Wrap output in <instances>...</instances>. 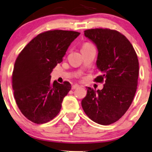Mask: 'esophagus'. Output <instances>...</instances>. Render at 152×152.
Returning a JSON list of instances; mask_svg holds the SVG:
<instances>
[{"label": "esophagus", "instance_id": "34e87169", "mask_svg": "<svg viewBox=\"0 0 152 152\" xmlns=\"http://www.w3.org/2000/svg\"><path fill=\"white\" fill-rule=\"evenodd\" d=\"M79 87H80V86H79L78 84H75V85H73V86H72V89H77V88H78Z\"/></svg>", "mask_w": 152, "mask_h": 152}]
</instances>
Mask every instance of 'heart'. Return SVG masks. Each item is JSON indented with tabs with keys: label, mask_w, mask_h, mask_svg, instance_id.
<instances>
[{
	"label": "heart",
	"mask_w": 152,
	"mask_h": 152,
	"mask_svg": "<svg viewBox=\"0 0 152 152\" xmlns=\"http://www.w3.org/2000/svg\"><path fill=\"white\" fill-rule=\"evenodd\" d=\"M91 46H93L91 44V43H85L83 44L82 45V48H88V47H91Z\"/></svg>",
	"instance_id": "heart-1"
}]
</instances>
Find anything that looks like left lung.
<instances>
[{
    "label": "left lung",
    "instance_id": "8db88e82",
    "mask_svg": "<svg viewBox=\"0 0 152 152\" xmlns=\"http://www.w3.org/2000/svg\"><path fill=\"white\" fill-rule=\"evenodd\" d=\"M84 34L98 50L97 67L102 74L94 81L104 84L102 90L88 87L82 107L93 121L109 125L121 118L132 104L138 86V57L130 41L117 30L90 29Z\"/></svg>",
    "mask_w": 152,
    "mask_h": 152
}]
</instances>
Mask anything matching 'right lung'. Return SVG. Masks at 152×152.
Instances as JSON below:
<instances>
[{
  "instance_id": "1",
  "label": "right lung",
  "mask_w": 152,
  "mask_h": 152,
  "mask_svg": "<svg viewBox=\"0 0 152 152\" xmlns=\"http://www.w3.org/2000/svg\"><path fill=\"white\" fill-rule=\"evenodd\" d=\"M80 34L75 31H45L30 41L18 55L12 72V88L18 109L31 122L46 123L59 113L71 85L68 82H52L50 73Z\"/></svg>"
}]
</instances>
